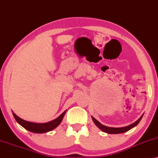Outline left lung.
<instances>
[{
    "label": "left lung",
    "instance_id": "left-lung-1",
    "mask_svg": "<svg viewBox=\"0 0 158 158\" xmlns=\"http://www.w3.org/2000/svg\"><path fill=\"white\" fill-rule=\"evenodd\" d=\"M143 114L140 117H139V119L136 120L135 122L132 123L131 125H127V126H125V127H112L105 126V125H102V124H101L100 122H99L98 120L95 119V118H94L93 116H92V118H93V121L94 122V123L95 124V125H96V126L98 127L99 129H101V130H102V131H104V132H105V133H107V134H122V133L127 132V131L131 130V129L133 128V127H134L135 126H136V125H138V123H139V122H140V120L142 119V118H143Z\"/></svg>",
    "mask_w": 158,
    "mask_h": 158
}]
</instances>
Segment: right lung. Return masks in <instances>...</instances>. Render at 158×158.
<instances>
[{
	"label": "right lung",
	"instance_id": "right-lung-1",
	"mask_svg": "<svg viewBox=\"0 0 158 158\" xmlns=\"http://www.w3.org/2000/svg\"><path fill=\"white\" fill-rule=\"evenodd\" d=\"M65 112H66V110H65L64 112L62 113L60 116H58L57 118H55V119L48 122H46V123H36V122H28L19 117L14 113H12V114H13L14 118L16 120L18 123L22 125L23 127H24L26 130L33 133H36V134H43V133L51 131L56 128L57 126H59V125L61 123L63 117H64Z\"/></svg>",
	"mask_w": 158,
	"mask_h": 158
}]
</instances>
